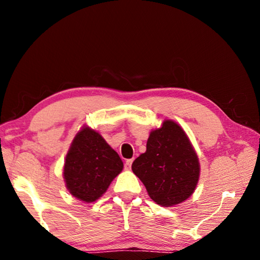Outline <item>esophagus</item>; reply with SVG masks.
I'll return each instance as SVG.
<instances>
[{"mask_svg": "<svg viewBox=\"0 0 260 260\" xmlns=\"http://www.w3.org/2000/svg\"><path fill=\"white\" fill-rule=\"evenodd\" d=\"M132 162H133V158H132V159H127V160L125 161V170H127V171L131 170Z\"/></svg>", "mask_w": 260, "mask_h": 260, "instance_id": "esophagus-1", "label": "esophagus"}]
</instances>
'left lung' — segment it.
Wrapping results in <instances>:
<instances>
[{
	"instance_id": "obj_1",
	"label": "left lung",
	"mask_w": 260,
	"mask_h": 260,
	"mask_svg": "<svg viewBox=\"0 0 260 260\" xmlns=\"http://www.w3.org/2000/svg\"><path fill=\"white\" fill-rule=\"evenodd\" d=\"M132 170L150 199L170 208L192 195L201 166L186 132L175 121L166 119L159 128L150 132L147 150L133 161Z\"/></svg>"
}]
</instances>
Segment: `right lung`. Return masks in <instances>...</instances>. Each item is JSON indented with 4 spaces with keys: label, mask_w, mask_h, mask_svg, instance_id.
<instances>
[{
    "label": "right lung",
    "mask_w": 260,
    "mask_h": 260,
    "mask_svg": "<svg viewBox=\"0 0 260 260\" xmlns=\"http://www.w3.org/2000/svg\"><path fill=\"white\" fill-rule=\"evenodd\" d=\"M122 167L119 155L102 135L90 127L82 126L65 157L63 177L73 197L93 203L107 191Z\"/></svg>",
    "instance_id": "right-lung-1"
}]
</instances>
